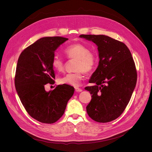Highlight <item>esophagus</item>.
<instances>
[{
  "instance_id": "1",
  "label": "esophagus",
  "mask_w": 152,
  "mask_h": 152,
  "mask_svg": "<svg viewBox=\"0 0 152 152\" xmlns=\"http://www.w3.org/2000/svg\"><path fill=\"white\" fill-rule=\"evenodd\" d=\"M75 90L76 92H81L82 91V89L79 88V87H75Z\"/></svg>"
}]
</instances>
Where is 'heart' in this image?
I'll list each match as a JSON object with an SVG mask.
<instances>
[{
	"mask_svg": "<svg viewBox=\"0 0 152 152\" xmlns=\"http://www.w3.org/2000/svg\"><path fill=\"white\" fill-rule=\"evenodd\" d=\"M63 52L68 59H75L74 70L77 72L59 77L58 83L78 86L83 79L84 73H89L96 68L98 63L97 56L86 45L79 42L68 45ZM51 66L54 70L61 72L65 67V63L61 58L55 56L51 60Z\"/></svg>",
	"mask_w": 152,
	"mask_h": 152,
	"instance_id": "1",
	"label": "heart"
}]
</instances>
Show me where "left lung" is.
<instances>
[{"label":"left lung","mask_w":152,"mask_h":152,"mask_svg":"<svg viewBox=\"0 0 152 152\" xmlns=\"http://www.w3.org/2000/svg\"><path fill=\"white\" fill-rule=\"evenodd\" d=\"M98 46L99 65L85 89L91 96L86 107L88 115L96 122L106 123L117 118L131 99L137 81V72L127 45L103 35H80Z\"/></svg>","instance_id":"1"}]
</instances>
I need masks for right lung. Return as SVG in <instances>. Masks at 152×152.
Listing matches in <instances>:
<instances>
[{"label": "right lung", "mask_w": 152, "mask_h": 152, "mask_svg": "<svg viewBox=\"0 0 152 152\" xmlns=\"http://www.w3.org/2000/svg\"><path fill=\"white\" fill-rule=\"evenodd\" d=\"M67 40L62 37L41 38L25 48L18 58L15 77L16 91L26 111L40 122L58 121L74 93L70 86L58 85L49 92L44 87L54 84L51 60L55 50Z\"/></svg>", "instance_id": "right-lung-1"}]
</instances>
